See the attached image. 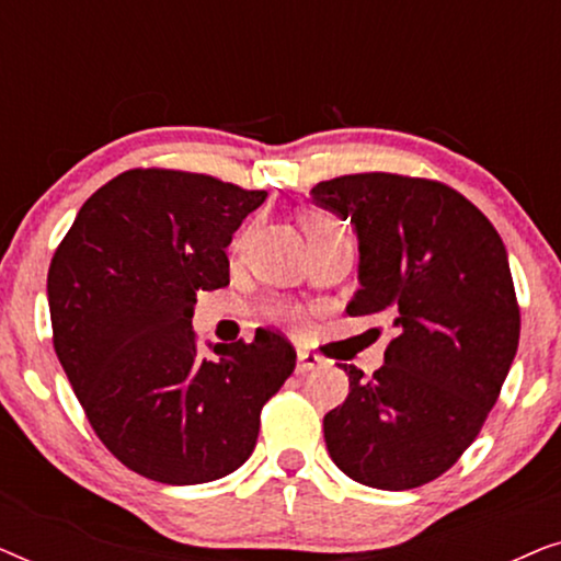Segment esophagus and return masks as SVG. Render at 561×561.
Here are the masks:
<instances>
[{
	"instance_id": "34e87169",
	"label": "esophagus",
	"mask_w": 561,
	"mask_h": 561,
	"mask_svg": "<svg viewBox=\"0 0 561 561\" xmlns=\"http://www.w3.org/2000/svg\"><path fill=\"white\" fill-rule=\"evenodd\" d=\"M319 365H321V357L319 355H313V352H309V350H298V357H296V373L298 375L309 373V370H313V367H319Z\"/></svg>"
}]
</instances>
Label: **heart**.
Listing matches in <instances>:
<instances>
[{
	"label": "heart",
	"mask_w": 561,
	"mask_h": 561,
	"mask_svg": "<svg viewBox=\"0 0 561 561\" xmlns=\"http://www.w3.org/2000/svg\"><path fill=\"white\" fill-rule=\"evenodd\" d=\"M304 232L309 240H313V237H329L334 234V227L332 221L324 219V217H317V214H309V217H304Z\"/></svg>",
	"instance_id": "b5f03b06"
}]
</instances>
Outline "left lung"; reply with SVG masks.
I'll return each mask as SVG.
<instances>
[{
  "label": "left lung",
  "instance_id": "obj_1",
  "mask_svg": "<svg viewBox=\"0 0 561 561\" xmlns=\"http://www.w3.org/2000/svg\"><path fill=\"white\" fill-rule=\"evenodd\" d=\"M311 202L350 221L359 288L350 317L393 319L386 365L324 416L329 457L347 478L411 490L447 472L497 401L518 350L508 252L455 188L393 173L321 181Z\"/></svg>",
  "mask_w": 561,
  "mask_h": 561
}]
</instances>
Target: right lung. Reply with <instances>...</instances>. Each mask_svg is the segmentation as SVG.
I'll use <instances>...</instances> for the list:
<instances>
[{
    "instance_id": "right-lung-1",
    "label": "right lung",
    "mask_w": 561,
    "mask_h": 561,
    "mask_svg": "<svg viewBox=\"0 0 561 561\" xmlns=\"http://www.w3.org/2000/svg\"><path fill=\"white\" fill-rule=\"evenodd\" d=\"M211 175L127 171L76 214L53 255V347L104 447L165 485H202L248 462L260 411L296 367L286 336L209 342L198 290L229 283L227 248L265 202Z\"/></svg>"
}]
</instances>
